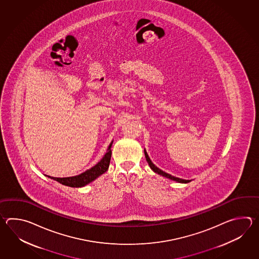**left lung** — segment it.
Returning a JSON list of instances; mask_svg holds the SVG:
<instances>
[{
	"label": "left lung",
	"instance_id": "obj_1",
	"mask_svg": "<svg viewBox=\"0 0 259 259\" xmlns=\"http://www.w3.org/2000/svg\"><path fill=\"white\" fill-rule=\"evenodd\" d=\"M144 154H145V158H146V161H147V163H148L149 166H150L151 169L154 171V172H155L156 174H159L161 176L165 177V178H167V179H169L171 181H174V182H179V183H188V182H191V181H188V180H182V179H180V178L171 176L170 174H167V173H165L164 171L161 170L156 165H154V164H153V162L150 159V157H149L148 154H147V152H146L145 149H144Z\"/></svg>",
	"mask_w": 259,
	"mask_h": 259
}]
</instances>
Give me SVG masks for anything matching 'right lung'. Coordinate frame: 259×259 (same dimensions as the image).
Listing matches in <instances>:
<instances>
[{"label": "right lung", "instance_id": "obj_1", "mask_svg": "<svg viewBox=\"0 0 259 259\" xmlns=\"http://www.w3.org/2000/svg\"><path fill=\"white\" fill-rule=\"evenodd\" d=\"M112 144H113V141L109 144L107 151H106L105 155L103 156V158L100 160L96 165H94L93 167H91L88 170L83 172L81 174L77 175V176L67 177V178L47 177L52 179V180H54V181L59 182L63 185L68 186V187H84L89 183L94 182V180H96L98 177L103 175L108 169L109 164H110L111 154H112V151H111Z\"/></svg>", "mask_w": 259, "mask_h": 259}]
</instances>
